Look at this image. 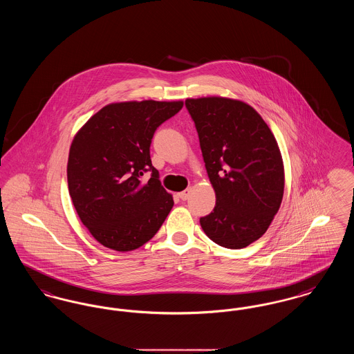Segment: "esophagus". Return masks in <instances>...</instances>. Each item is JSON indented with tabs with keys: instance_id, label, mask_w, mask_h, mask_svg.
Instances as JSON below:
<instances>
[{
	"instance_id": "obj_1",
	"label": "esophagus",
	"mask_w": 354,
	"mask_h": 354,
	"mask_svg": "<svg viewBox=\"0 0 354 354\" xmlns=\"http://www.w3.org/2000/svg\"><path fill=\"white\" fill-rule=\"evenodd\" d=\"M189 195H191V188H187L185 191L179 192V198H180L182 201H187V199L189 198Z\"/></svg>"
}]
</instances>
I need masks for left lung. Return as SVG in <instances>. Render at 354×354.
Here are the masks:
<instances>
[{
	"label": "left lung",
	"instance_id": "1",
	"mask_svg": "<svg viewBox=\"0 0 354 354\" xmlns=\"http://www.w3.org/2000/svg\"><path fill=\"white\" fill-rule=\"evenodd\" d=\"M203 159L216 195L201 218L204 234L240 250L266 234L284 195V163L268 124L245 102L225 97L187 98Z\"/></svg>",
	"mask_w": 354,
	"mask_h": 354
}]
</instances>
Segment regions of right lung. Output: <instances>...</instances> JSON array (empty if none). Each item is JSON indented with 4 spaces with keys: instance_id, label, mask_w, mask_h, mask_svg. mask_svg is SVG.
<instances>
[{
    "instance_id": "obj_1",
    "label": "right lung",
    "mask_w": 354,
    "mask_h": 354,
    "mask_svg": "<svg viewBox=\"0 0 354 354\" xmlns=\"http://www.w3.org/2000/svg\"><path fill=\"white\" fill-rule=\"evenodd\" d=\"M182 107L183 101L110 103L74 136L68 194L84 227L106 248L134 251L167 218L174 199L152 166L150 145L155 130ZM146 170L153 174L145 184Z\"/></svg>"
}]
</instances>
